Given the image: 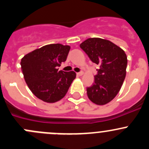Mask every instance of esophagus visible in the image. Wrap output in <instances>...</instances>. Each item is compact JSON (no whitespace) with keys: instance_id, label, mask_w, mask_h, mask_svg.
<instances>
[{"instance_id":"34e87169","label":"esophagus","mask_w":149,"mask_h":149,"mask_svg":"<svg viewBox=\"0 0 149 149\" xmlns=\"http://www.w3.org/2000/svg\"><path fill=\"white\" fill-rule=\"evenodd\" d=\"M76 74H77V76H83L84 75V72H79V73H76Z\"/></svg>"}]
</instances>
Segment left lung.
I'll use <instances>...</instances> for the list:
<instances>
[{"label":"left lung","instance_id":"obj_1","mask_svg":"<svg viewBox=\"0 0 149 149\" xmlns=\"http://www.w3.org/2000/svg\"><path fill=\"white\" fill-rule=\"evenodd\" d=\"M80 47L94 63L100 65L94 83L86 88L93 103L104 105L112 101L120 90L126 76L127 59L125 51L109 40L88 38Z\"/></svg>","mask_w":149,"mask_h":149}]
</instances>
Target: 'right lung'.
Wrapping results in <instances>:
<instances>
[{
    "mask_svg": "<svg viewBox=\"0 0 149 149\" xmlns=\"http://www.w3.org/2000/svg\"><path fill=\"white\" fill-rule=\"evenodd\" d=\"M70 47L50 44L25 55L21 61L24 78L31 92L47 103L63 98L76 78L74 71L58 70L67 58Z\"/></svg>",
    "mask_w": 149,
    "mask_h": 149,
    "instance_id": "obj_1",
    "label": "right lung"
}]
</instances>
